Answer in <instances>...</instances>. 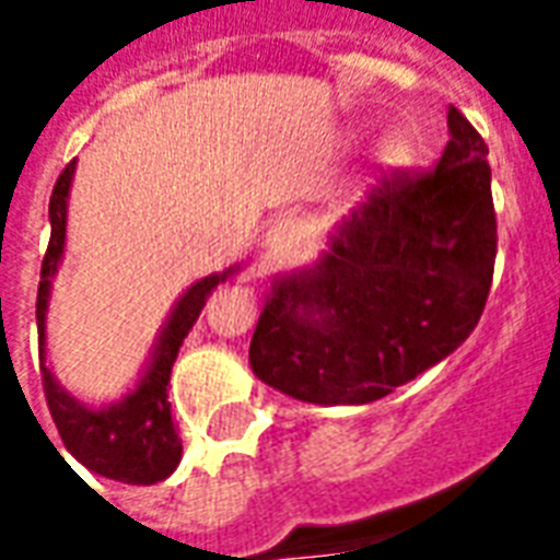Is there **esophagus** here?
I'll return each mask as SVG.
<instances>
[{"label":"esophagus","instance_id":"obj_1","mask_svg":"<svg viewBox=\"0 0 560 560\" xmlns=\"http://www.w3.org/2000/svg\"><path fill=\"white\" fill-rule=\"evenodd\" d=\"M293 243H296V221H291V219L276 221V224H272V231H269V236H267L269 252L284 255L288 248H293Z\"/></svg>","mask_w":560,"mask_h":560}]
</instances>
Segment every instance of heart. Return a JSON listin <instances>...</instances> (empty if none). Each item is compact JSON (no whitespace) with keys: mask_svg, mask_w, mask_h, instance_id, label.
<instances>
[{"mask_svg":"<svg viewBox=\"0 0 560 560\" xmlns=\"http://www.w3.org/2000/svg\"><path fill=\"white\" fill-rule=\"evenodd\" d=\"M411 159V140L405 138L401 131H393L384 138L381 143V161L389 164V167H401V164H408Z\"/></svg>","mask_w":560,"mask_h":560,"instance_id":"heart-1","label":"heart"}]
</instances>
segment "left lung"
Wrapping results in <instances>:
<instances>
[{
	"label": "left lung",
	"instance_id": "8db88e82",
	"mask_svg": "<svg viewBox=\"0 0 560 560\" xmlns=\"http://www.w3.org/2000/svg\"><path fill=\"white\" fill-rule=\"evenodd\" d=\"M429 171H384L312 269L276 281L248 363L312 405H369L468 339L492 288L489 147L456 107Z\"/></svg>",
	"mask_w": 560,
	"mask_h": 560
}]
</instances>
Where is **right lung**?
<instances>
[{
    "label": "right lung",
    "instance_id": "1",
    "mask_svg": "<svg viewBox=\"0 0 560 560\" xmlns=\"http://www.w3.org/2000/svg\"><path fill=\"white\" fill-rule=\"evenodd\" d=\"M74 176V161L66 164L59 173L50 195V243L42 260V281H38V303H35V317H38V351H42V384L44 399L50 408L56 429L62 434V444L68 453L83 462L86 468L102 474L107 480L131 482V486H152V482L171 477L179 458H183V441L173 422L171 401H167V384H171V369L179 345L195 327L200 308L207 305V296L221 281L231 276H207L197 284H191L183 293V300L173 308L167 327L161 332L159 348L152 353L147 375L126 399L116 401L110 408H86L74 396L54 381V372L44 365V320H47V300H50V281H54L62 252H66V219H68V188Z\"/></svg>",
    "mask_w": 560,
    "mask_h": 560
}]
</instances>
